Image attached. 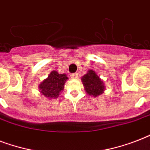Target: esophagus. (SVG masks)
I'll return each instance as SVG.
<instances>
[{
  "label": "esophagus",
  "instance_id": "1",
  "mask_svg": "<svg viewBox=\"0 0 150 150\" xmlns=\"http://www.w3.org/2000/svg\"><path fill=\"white\" fill-rule=\"evenodd\" d=\"M71 79H77L78 73H73V74H71Z\"/></svg>",
  "mask_w": 150,
  "mask_h": 150
}]
</instances>
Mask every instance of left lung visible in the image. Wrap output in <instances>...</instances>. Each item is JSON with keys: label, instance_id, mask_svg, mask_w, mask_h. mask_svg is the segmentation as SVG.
Returning <instances> with one entry per match:
<instances>
[{"label": "left lung", "instance_id": "left-lung-1", "mask_svg": "<svg viewBox=\"0 0 150 150\" xmlns=\"http://www.w3.org/2000/svg\"><path fill=\"white\" fill-rule=\"evenodd\" d=\"M85 90L89 96L94 97L100 96L105 90L104 83L93 70H89L82 77Z\"/></svg>", "mask_w": 150, "mask_h": 150}]
</instances>
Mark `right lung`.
Instances as JSON below:
<instances>
[{"instance_id":"1","label":"right lung","mask_w":150,"mask_h":150,"mask_svg":"<svg viewBox=\"0 0 150 150\" xmlns=\"http://www.w3.org/2000/svg\"><path fill=\"white\" fill-rule=\"evenodd\" d=\"M68 79L66 74H59L57 71H53L39 85V89L42 95L47 98L56 99L60 95V93L64 90V83Z\"/></svg>"}]
</instances>
